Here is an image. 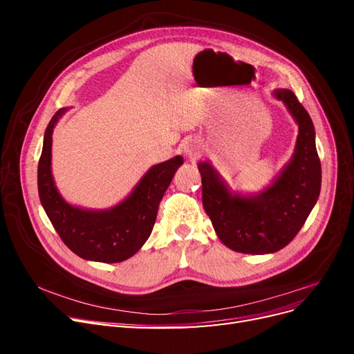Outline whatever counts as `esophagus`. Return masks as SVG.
I'll return each instance as SVG.
<instances>
[{
    "label": "esophagus",
    "instance_id": "esophagus-1",
    "mask_svg": "<svg viewBox=\"0 0 354 354\" xmlns=\"http://www.w3.org/2000/svg\"><path fill=\"white\" fill-rule=\"evenodd\" d=\"M183 151L189 159H196L201 155V145L199 142L195 140V138H189V140L183 145Z\"/></svg>",
    "mask_w": 354,
    "mask_h": 354
}]
</instances>
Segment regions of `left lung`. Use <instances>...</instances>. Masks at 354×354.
<instances>
[{
    "label": "left lung",
    "instance_id": "left-lung-1",
    "mask_svg": "<svg viewBox=\"0 0 354 354\" xmlns=\"http://www.w3.org/2000/svg\"><path fill=\"white\" fill-rule=\"evenodd\" d=\"M298 125L292 156L255 194L232 190L209 160H199L202 203L218 239L242 254H273L291 242L315 208L322 181L312 118L291 90L276 88Z\"/></svg>",
    "mask_w": 354,
    "mask_h": 354
}]
</instances>
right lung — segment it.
I'll return each mask as SVG.
<instances>
[{"label":"right lung","instance_id":"add662e5","mask_svg":"<svg viewBox=\"0 0 354 354\" xmlns=\"http://www.w3.org/2000/svg\"><path fill=\"white\" fill-rule=\"evenodd\" d=\"M68 111L69 108L59 109L44 133L38 162L41 205L72 252L88 261L121 263L133 257L151 236L159 202L176 171L183 165V158L177 155L152 165L130 194L111 208L73 205L60 195L51 171L53 131Z\"/></svg>","mask_w":354,"mask_h":354}]
</instances>
